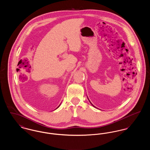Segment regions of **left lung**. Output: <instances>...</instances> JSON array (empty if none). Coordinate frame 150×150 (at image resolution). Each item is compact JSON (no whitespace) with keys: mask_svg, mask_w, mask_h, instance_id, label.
<instances>
[{"mask_svg":"<svg viewBox=\"0 0 150 150\" xmlns=\"http://www.w3.org/2000/svg\"><path fill=\"white\" fill-rule=\"evenodd\" d=\"M88 100H89V99H88ZM89 102H90V100H89ZM91 104H92V103H91ZM92 106H93V107H95L94 106H93V105H92Z\"/></svg>","mask_w":150,"mask_h":150,"instance_id":"obj_1","label":"left lung"}]
</instances>
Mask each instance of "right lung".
<instances>
[{"label": "right lung", "mask_w": 150, "mask_h": 150, "mask_svg": "<svg viewBox=\"0 0 150 150\" xmlns=\"http://www.w3.org/2000/svg\"><path fill=\"white\" fill-rule=\"evenodd\" d=\"M59 106H58V107H59ZM58 107H57V108H58Z\"/></svg>", "instance_id": "obj_1"}]
</instances>
